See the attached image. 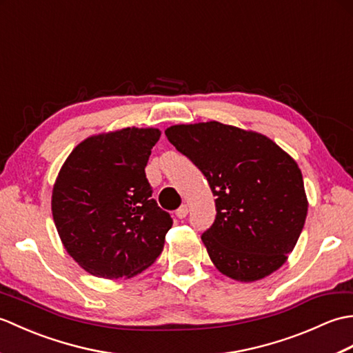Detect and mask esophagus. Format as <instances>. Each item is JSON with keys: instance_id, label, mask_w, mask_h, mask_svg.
I'll list each match as a JSON object with an SVG mask.
<instances>
[{"instance_id": "obj_1", "label": "esophagus", "mask_w": 353, "mask_h": 353, "mask_svg": "<svg viewBox=\"0 0 353 353\" xmlns=\"http://www.w3.org/2000/svg\"><path fill=\"white\" fill-rule=\"evenodd\" d=\"M186 215H188V206H186V205H182L181 208H179L177 209V211H176V216H177V219H185V216Z\"/></svg>"}]
</instances>
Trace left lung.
Masks as SVG:
<instances>
[{"label":"left lung","instance_id":"1","mask_svg":"<svg viewBox=\"0 0 353 353\" xmlns=\"http://www.w3.org/2000/svg\"><path fill=\"white\" fill-rule=\"evenodd\" d=\"M165 134L216 197L215 221L201 235L216 270L254 282L281 268L308 214L297 162L264 134L219 121L171 125Z\"/></svg>","mask_w":353,"mask_h":353}]
</instances>
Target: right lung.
<instances>
[{
    "label": "right lung",
    "mask_w": 353,
    "mask_h": 353,
    "mask_svg": "<svg viewBox=\"0 0 353 353\" xmlns=\"http://www.w3.org/2000/svg\"><path fill=\"white\" fill-rule=\"evenodd\" d=\"M161 130L125 127L89 137L72 150L52 186L51 211L62 244L88 273L132 277L159 256L172 226L152 199L145 167Z\"/></svg>",
    "instance_id": "1"
}]
</instances>
